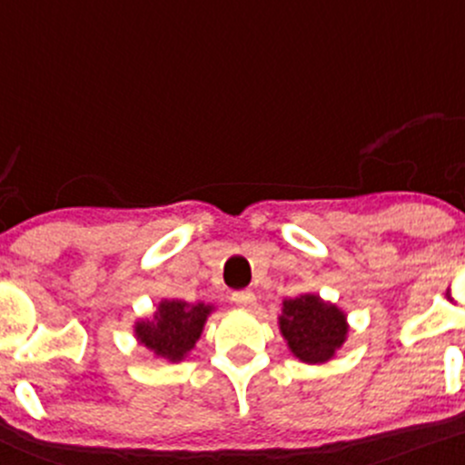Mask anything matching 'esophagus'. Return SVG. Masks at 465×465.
<instances>
[{
	"label": "esophagus",
	"mask_w": 465,
	"mask_h": 465,
	"mask_svg": "<svg viewBox=\"0 0 465 465\" xmlns=\"http://www.w3.org/2000/svg\"><path fill=\"white\" fill-rule=\"evenodd\" d=\"M232 301L237 302L239 307H243V310H252V307L257 305V296H254V292H250V290L234 292V294H232Z\"/></svg>",
	"instance_id": "1"
}]
</instances>
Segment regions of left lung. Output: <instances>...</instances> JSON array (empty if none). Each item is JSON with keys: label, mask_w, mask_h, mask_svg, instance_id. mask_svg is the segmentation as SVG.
Wrapping results in <instances>:
<instances>
[{"label": "left lung", "mask_w": 465, "mask_h": 465, "mask_svg": "<svg viewBox=\"0 0 465 465\" xmlns=\"http://www.w3.org/2000/svg\"><path fill=\"white\" fill-rule=\"evenodd\" d=\"M279 330L292 356L305 364H322L345 345L349 322L336 302L322 301L318 294H299L283 301Z\"/></svg>", "instance_id": "left-lung-1"}]
</instances>
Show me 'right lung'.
<instances>
[{
	"label": "right lung",
	"instance_id": "add662e5",
	"mask_svg": "<svg viewBox=\"0 0 465 465\" xmlns=\"http://www.w3.org/2000/svg\"><path fill=\"white\" fill-rule=\"evenodd\" d=\"M215 305L163 299L151 318H140L134 325L135 341L147 347L155 358L166 362H182L200 341L208 316Z\"/></svg>",
	"mask_w": 465,
	"mask_h": 465
}]
</instances>
